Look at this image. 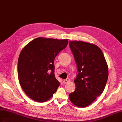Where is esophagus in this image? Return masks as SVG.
<instances>
[{"label": "esophagus", "instance_id": "esophagus-1", "mask_svg": "<svg viewBox=\"0 0 122 122\" xmlns=\"http://www.w3.org/2000/svg\"><path fill=\"white\" fill-rule=\"evenodd\" d=\"M70 81V79L69 78H67V79H66L63 80V83L64 84H67V83L69 82Z\"/></svg>", "mask_w": 122, "mask_h": 122}]
</instances>
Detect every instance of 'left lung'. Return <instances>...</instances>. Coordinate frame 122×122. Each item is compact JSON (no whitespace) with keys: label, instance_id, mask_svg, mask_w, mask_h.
<instances>
[{"label":"left lung","instance_id":"left-lung-1","mask_svg":"<svg viewBox=\"0 0 122 122\" xmlns=\"http://www.w3.org/2000/svg\"><path fill=\"white\" fill-rule=\"evenodd\" d=\"M79 73L74 82L76 89L69 94L70 101L78 107L92 103L104 91L108 78L105 58L97 45L83 41H70Z\"/></svg>","mask_w":122,"mask_h":122}]
</instances>
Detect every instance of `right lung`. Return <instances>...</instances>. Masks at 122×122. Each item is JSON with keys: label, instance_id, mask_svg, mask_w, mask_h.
<instances>
[{"label": "right lung", "instance_id": "1", "mask_svg": "<svg viewBox=\"0 0 122 122\" xmlns=\"http://www.w3.org/2000/svg\"><path fill=\"white\" fill-rule=\"evenodd\" d=\"M68 39L36 38L23 48L19 55L18 75L24 92L34 101H48L60 83L55 76L54 60L66 47Z\"/></svg>", "mask_w": 122, "mask_h": 122}]
</instances>
